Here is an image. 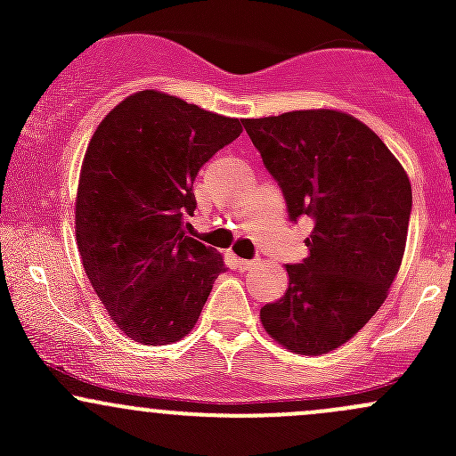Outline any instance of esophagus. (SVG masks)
Instances as JSON below:
<instances>
[{"instance_id":"34e87169","label":"esophagus","mask_w":456,"mask_h":456,"mask_svg":"<svg viewBox=\"0 0 456 456\" xmlns=\"http://www.w3.org/2000/svg\"><path fill=\"white\" fill-rule=\"evenodd\" d=\"M257 265V260H245V257H236V266L240 271H249L254 269V266Z\"/></svg>"}]
</instances>
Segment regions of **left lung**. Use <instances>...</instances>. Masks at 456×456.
<instances>
[{
    "mask_svg": "<svg viewBox=\"0 0 456 456\" xmlns=\"http://www.w3.org/2000/svg\"><path fill=\"white\" fill-rule=\"evenodd\" d=\"M291 220L314 218L309 256L287 265L289 289L262 306L266 333L297 355H324L377 314L406 249L412 190L384 141L339 110L245 118Z\"/></svg>",
    "mask_w": 456,
    "mask_h": 456,
    "instance_id": "left-lung-1",
    "label": "left lung"
}]
</instances>
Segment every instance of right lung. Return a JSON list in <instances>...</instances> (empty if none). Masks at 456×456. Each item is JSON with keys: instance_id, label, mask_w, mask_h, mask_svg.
<instances>
[{"instance_id": "1", "label": "right lung", "mask_w": 456, "mask_h": 456, "mask_svg": "<svg viewBox=\"0 0 456 456\" xmlns=\"http://www.w3.org/2000/svg\"><path fill=\"white\" fill-rule=\"evenodd\" d=\"M240 118L141 90L92 134L81 163L75 232L81 262L114 324L160 346L199 322L224 260L185 236L199 169L240 136Z\"/></svg>"}]
</instances>
